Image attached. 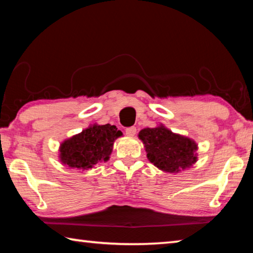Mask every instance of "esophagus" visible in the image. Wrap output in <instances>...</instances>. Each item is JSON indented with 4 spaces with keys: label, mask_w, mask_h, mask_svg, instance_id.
I'll return each mask as SVG.
<instances>
[{
    "label": "esophagus",
    "mask_w": 253,
    "mask_h": 253,
    "mask_svg": "<svg viewBox=\"0 0 253 253\" xmlns=\"http://www.w3.org/2000/svg\"><path fill=\"white\" fill-rule=\"evenodd\" d=\"M136 127H128V128H126V135L127 136H129V137H132V136H135L136 135Z\"/></svg>",
    "instance_id": "obj_1"
}]
</instances>
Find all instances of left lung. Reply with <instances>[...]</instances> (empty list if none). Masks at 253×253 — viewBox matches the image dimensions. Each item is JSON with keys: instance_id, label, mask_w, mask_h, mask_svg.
I'll return each mask as SVG.
<instances>
[{"instance_id": "left-lung-1", "label": "left lung", "mask_w": 253, "mask_h": 253, "mask_svg": "<svg viewBox=\"0 0 253 253\" xmlns=\"http://www.w3.org/2000/svg\"><path fill=\"white\" fill-rule=\"evenodd\" d=\"M138 137L145 145L148 160L165 172L177 173L196 162L198 145L187 137L174 134L164 126L144 128Z\"/></svg>"}]
</instances>
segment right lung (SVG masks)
<instances>
[{
  "label": "right lung",
  "instance_id": "obj_1",
  "mask_svg": "<svg viewBox=\"0 0 253 253\" xmlns=\"http://www.w3.org/2000/svg\"><path fill=\"white\" fill-rule=\"evenodd\" d=\"M123 132L110 124L93 125L65 140L60 146V160L69 168L88 169L109 160L115 139Z\"/></svg>",
  "mask_w": 253,
  "mask_h": 253
}]
</instances>
